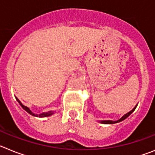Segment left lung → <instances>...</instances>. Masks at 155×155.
<instances>
[{
  "label": "left lung",
  "mask_w": 155,
  "mask_h": 155,
  "mask_svg": "<svg viewBox=\"0 0 155 155\" xmlns=\"http://www.w3.org/2000/svg\"><path fill=\"white\" fill-rule=\"evenodd\" d=\"M136 108H137V105L134 108V109H132V110L130 111V112H129V113H127V114L124 115V116H123L121 119H120V120H117V121H112V120H103V121H101L100 123H102V124H116V123H119V122L123 121V120H124L125 119H127V117H128V116H130V115L134 110H135V109H136Z\"/></svg>",
  "instance_id": "8db88e82"
}]
</instances>
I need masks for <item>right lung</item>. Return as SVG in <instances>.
I'll list each match as a JSON object with an SVG mask.
<instances>
[{
	"label": "right lung",
	"instance_id": "add662e5",
	"mask_svg": "<svg viewBox=\"0 0 155 155\" xmlns=\"http://www.w3.org/2000/svg\"><path fill=\"white\" fill-rule=\"evenodd\" d=\"M16 99H17V101H18V103L20 104V105H21V107H22L23 109H25V110L26 111L27 113H29V114L32 115V116H39V117H46V116H51L52 114H53V112H51V111H50V112H48V113H42V114H39V115H38V114H34V113H31V111H30V109H28V107H26V106H25V105H23L22 104H21V102H20V101H19V100L17 98H16Z\"/></svg>",
	"mask_w": 155,
	"mask_h": 155
}]
</instances>
